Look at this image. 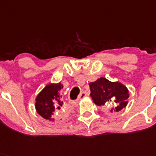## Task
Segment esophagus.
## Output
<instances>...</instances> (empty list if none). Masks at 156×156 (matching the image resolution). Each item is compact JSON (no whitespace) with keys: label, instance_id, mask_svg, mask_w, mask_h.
Returning <instances> with one entry per match:
<instances>
[{"label":"esophagus","instance_id":"1","mask_svg":"<svg viewBox=\"0 0 156 156\" xmlns=\"http://www.w3.org/2000/svg\"><path fill=\"white\" fill-rule=\"evenodd\" d=\"M85 97H86V94L85 92H82L80 94V95H79V97H78V101L81 100L82 98H84Z\"/></svg>","mask_w":156,"mask_h":156}]
</instances>
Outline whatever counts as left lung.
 Listing matches in <instances>:
<instances>
[{
	"label": "left lung",
	"mask_w": 156,
	"mask_h": 156,
	"mask_svg": "<svg viewBox=\"0 0 156 156\" xmlns=\"http://www.w3.org/2000/svg\"><path fill=\"white\" fill-rule=\"evenodd\" d=\"M89 85L93 101L101 107L111 105L112 107L108 109V112H119L129 103V91L121 82H111L101 77Z\"/></svg>",
	"instance_id": "obj_1"
}]
</instances>
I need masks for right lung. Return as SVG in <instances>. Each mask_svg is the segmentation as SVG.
<instances>
[{
  "label": "right lung",
  "instance_id": "add662e5",
  "mask_svg": "<svg viewBox=\"0 0 156 156\" xmlns=\"http://www.w3.org/2000/svg\"><path fill=\"white\" fill-rule=\"evenodd\" d=\"M63 85L58 83H49L37 94L35 107L39 115L50 121H55V117L62 116L64 108V101L62 98ZM62 120V119H60Z\"/></svg>",
  "mask_w": 156,
  "mask_h": 156
}]
</instances>
